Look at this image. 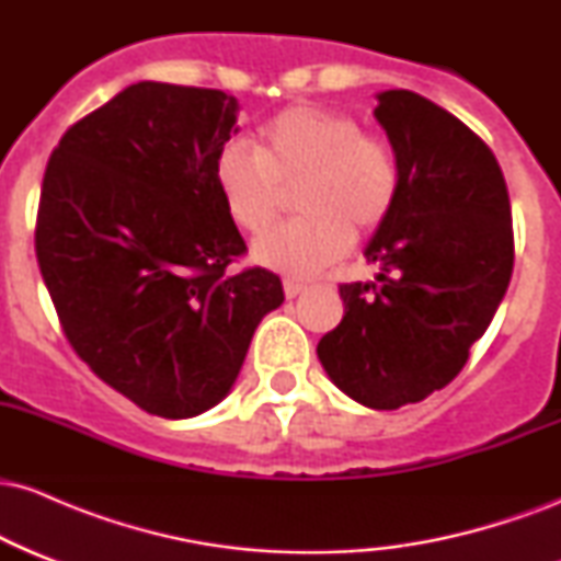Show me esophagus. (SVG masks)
Returning a JSON list of instances; mask_svg holds the SVG:
<instances>
[{
    "mask_svg": "<svg viewBox=\"0 0 561 561\" xmlns=\"http://www.w3.org/2000/svg\"><path fill=\"white\" fill-rule=\"evenodd\" d=\"M282 287H285L287 298H298L302 289H306V285H302V282H298V279H285V282H282Z\"/></svg>",
    "mask_w": 561,
    "mask_h": 561,
    "instance_id": "34e87169",
    "label": "esophagus"
}]
</instances>
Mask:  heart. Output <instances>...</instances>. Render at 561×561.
Returning <instances> with one entry per match:
<instances>
[{
  "label": "heart",
  "instance_id": "b5f03b06",
  "mask_svg": "<svg viewBox=\"0 0 561 561\" xmlns=\"http://www.w3.org/2000/svg\"><path fill=\"white\" fill-rule=\"evenodd\" d=\"M214 176L237 227L261 234L295 192L298 218L255 242V261L311 276L343 259L356 234L382 227L401 195V158L382 134L362 131L351 113L295 105L259 131V150L229 141Z\"/></svg>",
  "mask_w": 561,
  "mask_h": 561
}]
</instances>
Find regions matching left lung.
<instances>
[{"label": "left lung", "instance_id": "1", "mask_svg": "<svg viewBox=\"0 0 561 561\" xmlns=\"http://www.w3.org/2000/svg\"><path fill=\"white\" fill-rule=\"evenodd\" d=\"M377 100L401 158V195L364 250L382 274L340 285L345 317L317 353L345 396L392 411L465 369L512 279L514 231L504 173L472 128L409 89Z\"/></svg>", "mask_w": 561, "mask_h": 561}]
</instances>
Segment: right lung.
Wrapping results in <instances>:
<instances>
[{
	"label": "right lung",
	"instance_id": "right-lung-1",
	"mask_svg": "<svg viewBox=\"0 0 561 561\" xmlns=\"http://www.w3.org/2000/svg\"><path fill=\"white\" fill-rule=\"evenodd\" d=\"M218 89L139 81L83 115L49 156L36 259L68 343L147 414L186 420L227 396L255 327L282 306L218 195L237 131Z\"/></svg>",
	"mask_w": 561,
	"mask_h": 561
}]
</instances>
